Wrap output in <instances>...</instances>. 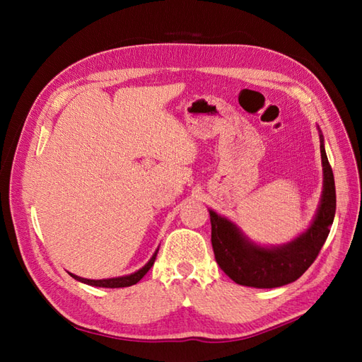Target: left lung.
<instances>
[{"label": "left lung", "instance_id": "left-lung-1", "mask_svg": "<svg viewBox=\"0 0 362 362\" xmlns=\"http://www.w3.org/2000/svg\"><path fill=\"white\" fill-rule=\"evenodd\" d=\"M320 152L323 168V190L319 206L310 226L291 242L279 246L258 245L228 217L210 211L211 245L217 264L240 286L275 288L287 286L308 270L325 245L335 217V182L325 151L320 128Z\"/></svg>", "mask_w": 362, "mask_h": 362}]
</instances>
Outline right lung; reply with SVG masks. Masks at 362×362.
Returning <instances> with one entry per match:
<instances>
[{"label": "right lung", "mask_w": 362, "mask_h": 362, "mask_svg": "<svg viewBox=\"0 0 362 362\" xmlns=\"http://www.w3.org/2000/svg\"><path fill=\"white\" fill-rule=\"evenodd\" d=\"M157 254H158V247L157 250L154 252V255L151 257V259L146 262V264L139 269L137 272L131 273V275H125V276H117V278H110V279H86V278H81V276H76L74 275V273H69V275L80 281L83 284H87V286H93V287H104V288H120V287H129V286H134V284H137L141 278H144L146 273L149 272V269L154 266V261L157 258Z\"/></svg>", "instance_id": "1"}]
</instances>
